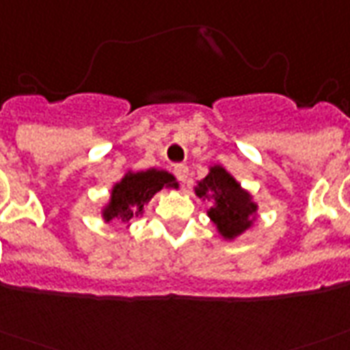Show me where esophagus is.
I'll use <instances>...</instances> for the list:
<instances>
[{"label":"esophagus","mask_w":350,"mask_h":350,"mask_svg":"<svg viewBox=\"0 0 350 350\" xmlns=\"http://www.w3.org/2000/svg\"><path fill=\"white\" fill-rule=\"evenodd\" d=\"M174 174H176V178L181 181V183H187V180H189V167L183 163L176 165Z\"/></svg>","instance_id":"esophagus-1"}]
</instances>
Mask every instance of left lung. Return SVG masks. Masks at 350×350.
<instances>
[{
	"instance_id": "8db88e82",
	"label": "left lung",
	"mask_w": 350,
	"mask_h": 350,
	"mask_svg": "<svg viewBox=\"0 0 350 350\" xmlns=\"http://www.w3.org/2000/svg\"><path fill=\"white\" fill-rule=\"evenodd\" d=\"M194 193L198 198L209 200L213 204L207 215L226 240L237 239L255 222L257 204L253 202L252 194L244 191L220 165L211 167L209 174L194 187Z\"/></svg>"
}]
</instances>
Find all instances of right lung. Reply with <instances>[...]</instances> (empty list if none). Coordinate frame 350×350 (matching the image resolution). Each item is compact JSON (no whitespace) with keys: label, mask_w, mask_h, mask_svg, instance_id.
<instances>
[{"label":"right lung","mask_w":350,"mask_h":350,"mask_svg":"<svg viewBox=\"0 0 350 350\" xmlns=\"http://www.w3.org/2000/svg\"><path fill=\"white\" fill-rule=\"evenodd\" d=\"M163 187L178 189V181L167 170L148 169L139 172L128 170L124 178L117 181L111 189L110 202L103 209V218L106 222L113 218H119L121 222H130L132 218L141 217L145 205Z\"/></svg>","instance_id":"right-lung-1"}]
</instances>
